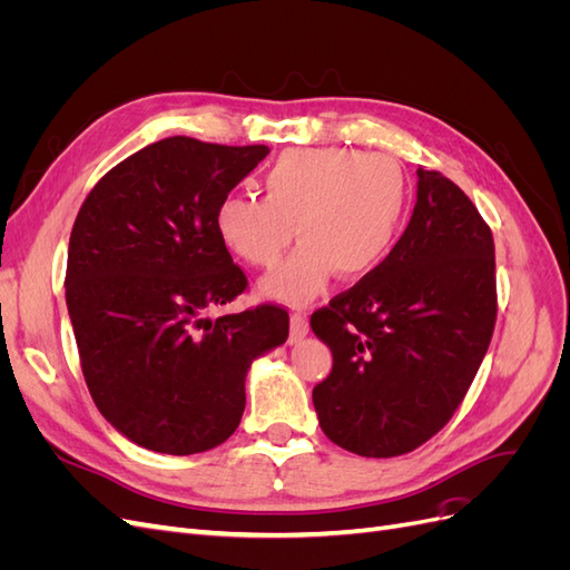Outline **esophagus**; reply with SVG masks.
Instances as JSON below:
<instances>
[{
    "instance_id": "esophagus-1",
    "label": "esophagus",
    "mask_w": 570,
    "mask_h": 570,
    "mask_svg": "<svg viewBox=\"0 0 570 570\" xmlns=\"http://www.w3.org/2000/svg\"><path fill=\"white\" fill-rule=\"evenodd\" d=\"M308 335V321L304 314H292L289 316V340L299 342L302 337Z\"/></svg>"
}]
</instances>
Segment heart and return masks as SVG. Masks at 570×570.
<instances>
[{
    "label": "heart",
    "mask_w": 570,
    "mask_h": 570,
    "mask_svg": "<svg viewBox=\"0 0 570 570\" xmlns=\"http://www.w3.org/2000/svg\"><path fill=\"white\" fill-rule=\"evenodd\" d=\"M264 197L230 195L218 204L216 230L243 262L271 268L292 237L287 262L262 283L285 304H306L337 271L344 281L368 278L402 235L409 178L387 154L344 147L292 149L264 174Z\"/></svg>",
    "instance_id": "obj_1"
}]
</instances>
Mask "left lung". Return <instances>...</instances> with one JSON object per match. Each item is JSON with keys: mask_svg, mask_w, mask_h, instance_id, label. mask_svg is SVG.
Returning <instances> with one entry per match:
<instances>
[{"mask_svg": "<svg viewBox=\"0 0 570 570\" xmlns=\"http://www.w3.org/2000/svg\"><path fill=\"white\" fill-rule=\"evenodd\" d=\"M416 206L387 262L312 316L333 352L314 387L323 433L358 456L390 459L454 416L497 318L494 239L463 189L416 170Z\"/></svg>", "mask_w": 570, "mask_h": 570, "instance_id": "1", "label": "left lung"}]
</instances>
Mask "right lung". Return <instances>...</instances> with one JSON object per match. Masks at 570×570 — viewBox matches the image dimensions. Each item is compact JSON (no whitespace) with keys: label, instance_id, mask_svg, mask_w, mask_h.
<instances>
[{"label":"right lung","instance_id":"obj_1","mask_svg":"<svg viewBox=\"0 0 570 570\" xmlns=\"http://www.w3.org/2000/svg\"><path fill=\"white\" fill-rule=\"evenodd\" d=\"M268 151L166 137L114 166L80 206L68 316L97 409L137 446L187 456L226 442L252 361L287 340L281 306L206 316L247 287L216 209Z\"/></svg>","mask_w":570,"mask_h":570}]
</instances>
